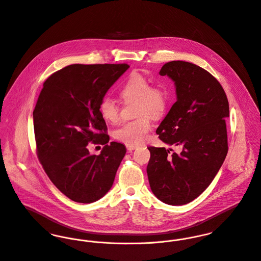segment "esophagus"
Listing matches in <instances>:
<instances>
[{
	"instance_id": "obj_1",
	"label": "esophagus",
	"mask_w": 261,
	"mask_h": 261,
	"mask_svg": "<svg viewBox=\"0 0 261 261\" xmlns=\"http://www.w3.org/2000/svg\"><path fill=\"white\" fill-rule=\"evenodd\" d=\"M137 148H138V146H136V145H126V149L128 151H132V150H134Z\"/></svg>"
}]
</instances>
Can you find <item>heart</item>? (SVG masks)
I'll return each instance as SVG.
<instances>
[{
	"label": "heart",
	"mask_w": 261,
	"mask_h": 261,
	"mask_svg": "<svg viewBox=\"0 0 261 261\" xmlns=\"http://www.w3.org/2000/svg\"><path fill=\"white\" fill-rule=\"evenodd\" d=\"M120 96L125 100H136V115L134 120L124 122L114 132V138L126 145L144 143L151 127L150 116L160 117L166 112L170 94L164 86H150V82L138 72L128 76L119 90ZM102 117L112 123L119 119V108L115 101L106 96L98 106Z\"/></svg>",
	"instance_id": "obj_1"
}]
</instances>
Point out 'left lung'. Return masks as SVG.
Returning a JSON list of instances; mask_svg holds the SVG:
<instances>
[{"instance_id": "1", "label": "left lung", "mask_w": 261, "mask_h": 261, "mask_svg": "<svg viewBox=\"0 0 261 261\" xmlns=\"http://www.w3.org/2000/svg\"><path fill=\"white\" fill-rule=\"evenodd\" d=\"M160 75L175 82L177 101L155 133L161 141L182 150L171 153L165 148H148L149 186L162 202L185 205L207 189L223 164L229 103L219 81L193 63L168 62Z\"/></svg>"}]
</instances>
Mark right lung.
<instances>
[{
  "label": "right lung",
  "instance_id": "add662e5",
  "mask_svg": "<svg viewBox=\"0 0 261 261\" xmlns=\"http://www.w3.org/2000/svg\"><path fill=\"white\" fill-rule=\"evenodd\" d=\"M123 64H72L50 75L33 112L37 155L51 182L77 203H92L112 188L126 149L110 142L98 106L123 74ZM89 142L102 144L90 155Z\"/></svg>",
  "mask_w": 261,
  "mask_h": 261
}]
</instances>
